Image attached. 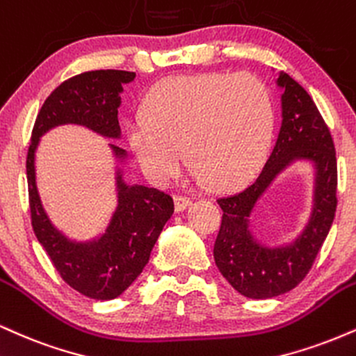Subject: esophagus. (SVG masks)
<instances>
[{
    "instance_id": "obj_1",
    "label": "esophagus",
    "mask_w": 356,
    "mask_h": 356,
    "mask_svg": "<svg viewBox=\"0 0 356 356\" xmlns=\"http://www.w3.org/2000/svg\"><path fill=\"white\" fill-rule=\"evenodd\" d=\"M190 204H191V198H188V196H183V195L175 196V210L178 213L185 211Z\"/></svg>"
}]
</instances>
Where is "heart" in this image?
I'll use <instances>...</instances> for the list:
<instances>
[{"label": "heart", "mask_w": 356, "mask_h": 356, "mask_svg": "<svg viewBox=\"0 0 356 356\" xmlns=\"http://www.w3.org/2000/svg\"><path fill=\"white\" fill-rule=\"evenodd\" d=\"M275 123L273 96L261 79L220 73L160 83L127 128L129 148L154 181L177 173L183 146L196 178L228 186L261 165Z\"/></svg>", "instance_id": "heart-1"}]
</instances>
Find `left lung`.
Returning a JSON list of instances; mask_svg holds the SVG:
<instances>
[{"instance_id": "obj_1", "label": "left lung", "mask_w": 356, "mask_h": 356, "mask_svg": "<svg viewBox=\"0 0 356 356\" xmlns=\"http://www.w3.org/2000/svg\"><path fill=\"white\" fill-rule=\"evenodd\" d=\"M282 90V127L268 160L243 191L218 200L223 210L213 257L220 273L240 295L266 300L293 290L310 271L337 211L335 145L312 96L286 73ZM312 166V210L302 232L283 245L263 244L252 232L254 207L280 174L296 164Z\"/></svg>"}]
</instances>
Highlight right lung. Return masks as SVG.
<instances>
[{
	"label": "right lung",
	"instance_id": "right-lung-1",
	"mask_svg": "<svg viewBox=\"0 0 356 356\" xmlns=\"http://www.w3.org/2000/svg\"><path fill=\"white\" fill-rule=\"evenodd\" d=\"M136 73L96 70L63 81L38 113L28 148L26 178L33 232L61 278L93 300H113L140 277L165 223L173 200L156 188L123 179L128 153L110 143L115 160L116 207L98 236L79 241L66 236L49 220L36 185V149L41 136L63 124H78L108 140H120L118 108L123 85Z\"/></svg>",
	"mask_w": 356,
	"mask_h": 356
}]
</instances>
